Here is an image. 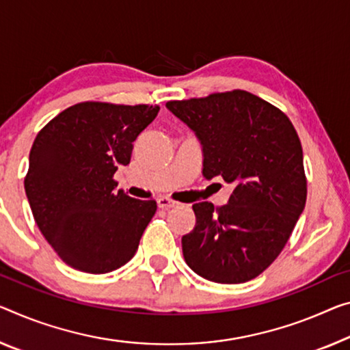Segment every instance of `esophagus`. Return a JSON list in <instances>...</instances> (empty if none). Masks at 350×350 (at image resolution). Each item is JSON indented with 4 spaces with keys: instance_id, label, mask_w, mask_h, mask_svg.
<instances>
[{
    "instance_id": "obj_1",
    "label": "esophagus",
    "mask_w": 350,
    "mask_h": 350,
    "mask_svg": "<svg viewBox=\"0 0 350 350\" xmlns=\"http://www.w3.org/2000/svg\"><path fill=\"white\" fill-rule=\"evenodd\" d=\"M178 205H180V203L170 200V198H167V197L158 198V208H161V209H170V208H175Z\"/></svg>"
}]
</instances>
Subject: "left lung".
Wrapping results in <instances>:
<instances>
[{"mask_svg": "<svg viewBox=\"0 0 350 350\" xmlns=\"http://www.w3.org/2000/svg\"><path fill=\"white\" fill-rule=\"evenodd\" d=\"M165 107L202 145L206 180L233 186L227 205L193 203L196 227L183 256L209 282L244 283L272 265L304 213V153L293 123L245 90L169 101Z\"/></svg>", "mask_w": 350, "mask_h": 350, "instance_id": "8db88e82", "label": "left lung"}]
</instances>
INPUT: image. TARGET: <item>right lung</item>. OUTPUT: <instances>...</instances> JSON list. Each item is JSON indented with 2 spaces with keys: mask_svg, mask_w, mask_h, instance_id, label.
Masks as SVG:
<instances>
[{
  "mask_svg": "<svg viewBox=\"0 0 350 350\" xmlns=\"http://www.w3.org/2000/svg\"><path fill=\"white\" fill-rule=\"evenodd\" d=\"M158 112V106L85 101L37 134L26 197L37 227L70 267L112 272L137 252L157 202L116 191L112 176L130 164L133 144Z\"/></svg>",
  "mask_w": 350,
  "mask_h": 350,
  "instance_id": "add662e5",
  "label": "right lung"
}]
</instances>
